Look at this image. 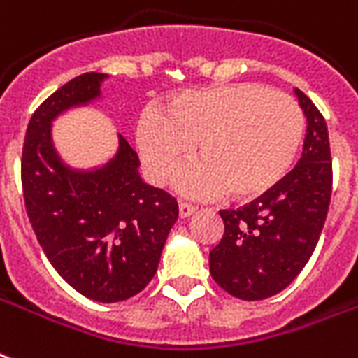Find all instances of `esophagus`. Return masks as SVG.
I'll list each match as a JSON object with an SVG mask.
<instances>
[{
  "mask_svg": "<svg viewBox=\"0 0 358 358\" xmlns=\"http://www.w3.org/2000/svg\"><path fill=\"white\" fill-rule=\"evenodd\" d=\"M178 212H180V217H189V215L195 212V206L189 203H180Z\"/></svg>",
  "mask_w": 358,
  "mask_h": 358,
  "instance_id": "34e87169",
  "label": "esophagus"
}]
</instances>
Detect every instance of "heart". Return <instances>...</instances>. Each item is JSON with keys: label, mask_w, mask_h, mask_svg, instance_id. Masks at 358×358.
I'll return each instance as SVG.
<instances>
[{"label": "heart", "mask_w": 358, "mask_h": 358, "mask_svg": "<svg viewBox=\"0 0 358 358\" xmlns=\"http://www.w3.org/2000/svg\"><path fill=\"white\" fill-rule=\"evenodd\" d=\"M304 131V113L291 95L242 82L178 95L163 116L143 114L135 141L155 184L169 182L189 144H197L199 161L180 173V189L253 201L287 176Z\"/></svg>", "instance_id": "obj_1"}]
</instances>
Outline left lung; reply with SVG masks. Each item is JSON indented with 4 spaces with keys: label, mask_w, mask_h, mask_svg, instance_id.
Returning <instances> with one entry per match:
<instances>
[{
    "label": "left lung",
    "mask_w": 358,
    "mask_h": 358,
    "mask_svg": "<svg viewBox=\"0 0 358 358\" xmlns=\"http://www.w3.org/2000/svg\"><path fill=\"white\" fill-rule=\"evenodd\" d=\"M306 116V138L296 167L236 210H222L223 236L210 252V274L229 294L263 300L287 287L306 266L323 231L332 193L329 131L312 99L294 88Z\"/></svg>",
    "instance_id": "obj_1"
}]
</instances>
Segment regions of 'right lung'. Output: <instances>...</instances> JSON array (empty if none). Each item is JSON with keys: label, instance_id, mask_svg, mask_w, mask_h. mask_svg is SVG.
<instances>
[{"label": "right lung", "instance_id": "right-lung-1", "mask_svg": "<svg viewBox=\"0 0 358 358\" xmlns=\"http://www.w3.org/2000/svg\"><path fill=\"white\" fill-rule=\"evenodd\" d=\"M105 78L84 73L41 103L24 138L22 189L35 236L59 276L88 299L120 302L157 272L178 203L143 182L138 155L122 135L113 159L92 171L65 165L54 148L52 122L101 97Z\"/></svg>", "mask_w": 358, "mask_h": 358}]
</instances>
